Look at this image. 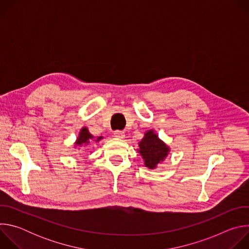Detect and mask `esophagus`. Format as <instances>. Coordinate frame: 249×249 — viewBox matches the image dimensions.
I'll return each mask as SVG.
<instances>
[{
  "label": "esophagus",
  "mask_w": 249,
  "mask_h": 249,
  "mask_svg": "<svg viewBox=\"0 0 249 249\" xmlns=\"http://www.w3.org/2000/svg\"><path fill=\"white\" fill-rule=\"evenodd\" d=\"M114 137L119 138V139H123V138H125V134H124L123 131L116 130V131H114Z\"/></svg>",
  "instance_id": "1"
}]
</instances>
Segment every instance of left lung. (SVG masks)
Segmentation results:
<instances>
[{
    "mask_svg": "<svg viewBox=\"0 0 249 249\" xmlns=\"http://www.w3.org/2000/svg\"><path fill=\"white\" fill-rule=\"evenodd\" d=\"M139 153L145 160V165L151 169L157 167L168 155L169 148L159 139L153 130L148 131L139 143Z\"/></svg>",
    "mask_w": 249,
    "mask_h": 249,
    "instance_id": "1",
    "label": "left lung"
}]
</instances>
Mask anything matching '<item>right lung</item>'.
Listing matches in <instances>:
<instances>
[{"mask_svg":"<svg viewBox=\"0 0 249 249\" xmlns=\"http://www.w3.org/2000/svg\"><path fill=\"white\" fill-rule=\"evenodd\" d=\"M101 139H102V137H98L97 139H94V137H93L91 134H89L88 128L84 127V128L81 130V132H80V135H79V138H78V140H77V142H76V144L79 145V146L84 145V144H85V145H88L89 143H90L91 141L98 142V141L101 140Z\"/></svg>","mask_w":249,"mask_h":249,"instance_id":"obj_1","label":"right lung"}]
</instances>
